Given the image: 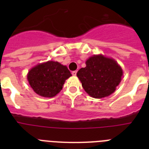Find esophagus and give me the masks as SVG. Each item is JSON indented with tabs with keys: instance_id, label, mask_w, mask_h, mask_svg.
<instances>
[{
	"instance_id": "34e87169",
	"label": "esophagus",
	"mask_w": 149,
	"mask_h": 149,
	"mask_svg": "<svg viewBox=\"0 0 149 149\" xmlns=\"http://www.w3.org/2000/svg\"><path fill=\"white\" fill-rule=\"evenodd\" d=\"M72 74L73 76H76V74H77V71H73V72H72Z\"/></svg>"
}]
</instances>
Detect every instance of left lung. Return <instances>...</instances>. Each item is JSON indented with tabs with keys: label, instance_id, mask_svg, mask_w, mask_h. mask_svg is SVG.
<instances>
[{
	"label": "left lung",
	"instance_id": "left-lung-1",
	"mask_svg": "<svg viewBox=\"0 0 149 149\" xmlns=\"http://www.w3.org/2000/svg\"><path fill=\"white\" fill-rule=\"evenodd\" d=\"M86 65L77 72V76L86 93L93 98H102L115 92L123 74L116 61L103 55H94L86 60Z\"/></svg>",
	"mask_w": 149,
	"mask_h": 149
}]
</instances>
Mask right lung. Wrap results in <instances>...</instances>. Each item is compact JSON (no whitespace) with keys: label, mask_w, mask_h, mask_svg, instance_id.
Segmentation results:
<instances>
[{"label":"right lung","mask_w":149,"mask_h":149,"mask_svg":"<svg viewBox=\"0 0 149 149\" xmlns=\"http://www.w3.org/2000/svg\"><path fill=\"white\" fill-rule=\"evenodd\" d=\"M71 76L72 74L65 65L58 62L48 61L31 68L27 77L36 94L52 98L60 93L65 80Z\"/></svg>","instance_id":"1"}]
</instances>
